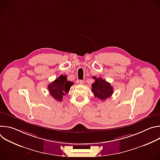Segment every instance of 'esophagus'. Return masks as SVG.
<instances>
[{"instance_id": "1", "label": "esophagus", "mask_w": 160, "mask_h": 160, "mask_svg": "<svg viewBox=\"0 0 160 160\" xmlns=\"http://www.w3.org/2000/svg\"><path fill=\"white\" fill-rule=\"evenodd\" d=\"M79 83H80L81 85H83V84L84 83V80H80L79 81Z\"/></svg>"}]
</instances>
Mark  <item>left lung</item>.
Here are the masks:
<instances>
[{
	"instance_id": "left-lung-1",
	"label": "left lung",
	"mask_w": 160,
	"mask_h": 160,
	"mask_svg": "<svg viewBox=\"0 0 160 160\" xmlns=\"http://www.w3.org/2000/svg\"><path fill=\"white\" fill-rule=\"evenodd\" d=\"M96 81L92 84V91L95 98L104 101L110 98L113 93V87L111 84L101 78L93 77Z\"/></svg>"
}]
</instances>
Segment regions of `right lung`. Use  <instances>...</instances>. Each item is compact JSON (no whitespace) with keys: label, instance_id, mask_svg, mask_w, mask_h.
<instances>
[{"label":"right lung","instance_id":"right-lung-1","mask_svg":"<svg viewBox=\"0 0 160 160\" xmlns=\"http://www.w3.org/2000/svg\"><path fill=\"white\" fill-rule=\"evenodd\" d=\"M72 85H73V82L68 81L67 76L60 75L54 82L48 85V88L51 96L56 101L61 102L62 101L63 96L69 92Z\"/></svg>","mask_w":160,"mask_h":160}]
</instances>
